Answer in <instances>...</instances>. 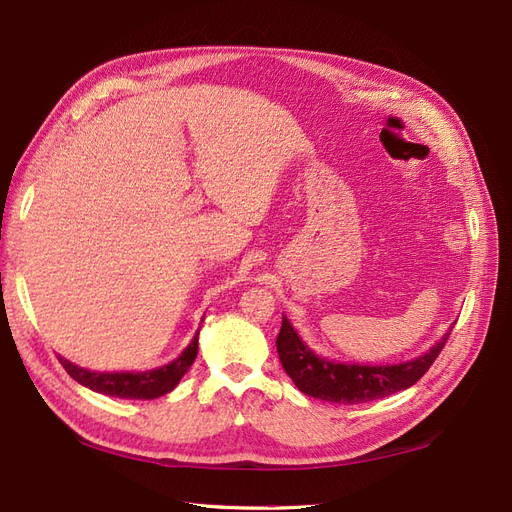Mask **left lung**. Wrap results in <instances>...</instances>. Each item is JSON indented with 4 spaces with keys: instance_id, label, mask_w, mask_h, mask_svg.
<instances>
[{
    "instance_id": "left-lung-1",
    "label": "left lung",
    "mask_w": 512,
    "mask_h": 512,
    "mask_svg": "<svg viewBox=\"0 0 512 512\" xmlns=\"http://www.w3.org/2000/svg\"><path fill=\"white\" fill-rule=\"evenodd\" d=\"M445 334L428 354L400 365H341L319 358L299 339L297 332L282 317V328L276 339L278 356L284 371L302 393L334 404H363L393 395L413 386L426 373L447 343Z\"/></svg>"
}]
</instances>
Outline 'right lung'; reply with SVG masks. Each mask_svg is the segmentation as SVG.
Returning <instances> with one entry per match:
<instances>
[{"mask_svg": "<svg viewBox=\"0 0 512 512\" xmlns=\"http://www.w3.org/2000/svg\"><path fill=\"white\" fill-rule=\"evenodd\" d=\"M197 336L199 332L193 336V341L186 345V350L173 360V363L162 365L152 371L97 373V371H89L73 365L65 358H58V360L69 376L76 382H80L82 386H86V389L104 393L110 397H126V400H154V397H160L176 389L184 373L191 369L193 360L197 356Z\"/></svg>", "mask_w": 512, "mask_h": 512, "instance_id": "right-lung-1", "label": "right lung"}]
</instances>
